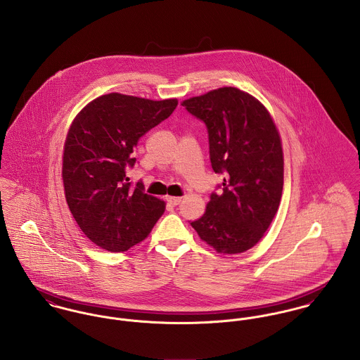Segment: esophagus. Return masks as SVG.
Segmentation results:
<instances>
[{
  "label": "esophagus",
  "mask_w": 360,
  "mask_h": 360,
  "mask_svg": "<svg viewBox=\"0 0 360 360\" xmlns=\"http://www.w3.org/2000/svg\"><path fill=\"white\" fill-rule=\"evenodd\" d=\"M166 201H167V204H170V205L177 206L181 202V198H180V197H167Z\"/></svg>",
  "instance_id": "1"
}]
</instances>
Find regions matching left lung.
<instances>
[{"instance_id": "1", "label": "left lung", "mask_w": 360, "mask_h": 360, "mask_svg": "<svg viewBox=\"0 0 360 360\" xmlns=\"http://www.w3.org/2000/svg\"><path fill=\"white\" fill-rule=\"evenodd\" d=\"M204 122L209 158L223 177L202 217L190 221L221 254L252 248L269 229L281 200L284 160L278 131L266 108L248 93L223 87L181 103Z\"/></svg>"}]
</instances>
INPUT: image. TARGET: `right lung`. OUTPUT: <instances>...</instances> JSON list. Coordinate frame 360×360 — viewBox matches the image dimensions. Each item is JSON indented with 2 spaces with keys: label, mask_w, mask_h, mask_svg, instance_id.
<instances>
[{
  "label": "right lung",
  "mask_w": 360,
  "mask_h": 360,
  "mask_svg": "<svg viewBox=\"0 0 360 360\" xmlns=\"http://www.w3.org/2000/svg\"><path fill=\"white\" fill-rule=\"evenodd\" d=\"M177 106L110 93L89 103L73 120L63 150L62 177L69 209L82 231L109 252L141 243L165 212V202L133 184L127 169L139 140Z\"/></svg>",
  "instance_id": "1"
}]
</instances>
